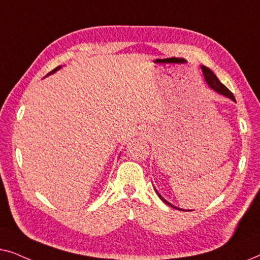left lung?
Here are the masks:
<instances>
[{"mask_svg":"<svg viewBox=\"0 0 260 260\" xmlns=\"http://www.w3.org/2000/svg\"><path fill=\"white\" fill-rule=\"evenodd\" d=\"M201 70H202V72H204V76H205V80H206V83H207V84L209 85V87H212L213 90H214L215 92H218V93L222 94V95H225V97L230 98V99H232L233 102H236V98H234V95H233L232 92H231V91L229 90V88H227V87L225 86V85L220 83V80L218 79V78H216L215 74L212 72V70H209L208 67H206V66H201ZM156 193H157V195L159 197V199H161V200H162L163 202H165V204L169 205L170 207H173V208L181 209V208H177V207H175V206H173L172 204H170V202L167 201L165 198H162V195L159 194L157 190H156ZM181 211H183V209H181Z\"/></svg>","mask_w":260,"mask_h":260,"instance_id":"obj_1","label":"left lung"}]
</instances>
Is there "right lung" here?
I'll return each instance as SVG.
<instances>
[{
    "label": "right lung",
    "mask_w": 260,
    "mask_h": 260,
    "mask_svg": "<svg viewBox=\"0 0 260 260\" xmlns=\"http://www.w3.org/2000/svg\"><path fill=\"white\" fill-rule=\"evenodd\" d=\"M60 69H61V66H58V67H56V69H54V70H53V71H51V72H49V73L47 74V76H49V74H52V73H55L56 71L60 70ZM47 76H46V77H47Z\"/></svg>",
    "instance_id": "right-lung-1"
}]
</instances>
